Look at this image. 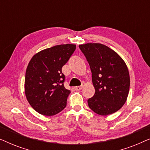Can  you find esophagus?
Instances as JSON below:
<instances>
[{
    "mask_svg": "<svg viewBox=\"0 0 150 150\" xmlns=\"http://www.w3.org/2000/svg\"><path fill=\"white\" fill-rule=\"evenodd\" d=\"M74 89L75 90H76V91H80V90L83 89V86H77V87H74Z\"/></svg>",
    "mask_w": 150,
    "mask_h": 150,
    "instance_id": "34e87169",
    "label": "esophagus"
}]
</instances>
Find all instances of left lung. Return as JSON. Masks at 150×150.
Wrapping results in <instances>:
<instances>
[{"label":"left lung","instance_id":"obj_1","mask_svg":"<svg viewBox=\"0 0 150 150\" xmlns=\"http://www.w3.org/2000/svg\"><path fill=\"white\" fill-rule=\"evenodd\" d=\"M79 48L89 63L95 94L87 100L89 107L100 115L120 110L126 102L130 75L124 61L117 53L102 44L88 43Z\"/></svg>","mask_w":150,"mask_h":150}]
</instances>
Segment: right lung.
Masks as SVG:
<instances>
[{"mask_svg":"<svg viewBox=\"0 0 150 150\" xmlns=\"http://www.w3.org/2000/svg\"><path fill=\"white\" fill-rule=\"evenodd\" d=\"M75 44H61L34 55L26 70L24 91L28 103L39 113L54 115L67 105L70 91L65 88L62 67L76 50Z\"/></svg>","mask_w":150,"mask_h":150,"instance_id":"1","label":"right lung"}]
</instances>
